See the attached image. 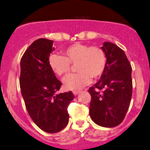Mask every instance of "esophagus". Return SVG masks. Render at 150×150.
I'll return each mask as SVG.
<instances>
[{
  "mask_svg": "<svg viewBox=\"0 0 150 150\" xmlns=\"http://www.w3.org/2000/svg\"><path fill=\"white\" fill-rule=\"evenodd\" d=\"M79 93H80V91H74V92H73V94L75 95V96H77Z\"/></svg>",
  "mask_w": 150,
  "mask_h": 150,
  "instance_id": "obj_1",
  "label": "esophagus"
}]
</instances>
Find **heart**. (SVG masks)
Wrapping results in <instances>:
<instances>
[{
  "mask_svg": "<svg viewBox=\"0 0 150 150\" xmlns=\"http://www.w3.org/2000/svg\"><path fill=\"white\" fill-rule=\"evenodd\" d=\"M52 71L58 76H64L75 64L78 73L69 75L63 80L66 90L76 91L89 83L91 78L97 79L104 73L107 64L106 54L102 48L96 46L75 43L63 51V56L52 54L48 58Z\"/></svg>",
  "mask_w": 150,
  "mask_h": 150,
  "instance_id": "1",
  "label": "heart"
}]
</instances>
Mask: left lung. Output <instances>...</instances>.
Instances as JSON below:
<instances>
[{
  "instance_id": "1",
  "label": "left lung",
  "mask_w": 150,
  "mask_h": 150,
  "mask_svg": "<svg viewBox=\"0 0 150 150\" xmlns=\"http://www.w3.org/2000/svg\"><path fill=\"white\" fill-rule=\"evenodd\" d=\"M105 70L99 81L89 88L92 100L89 115L103 127L117 126L125 118L132 98V67L125 52L116 45L104 42Z\"/></svg>"
}]
</instances>
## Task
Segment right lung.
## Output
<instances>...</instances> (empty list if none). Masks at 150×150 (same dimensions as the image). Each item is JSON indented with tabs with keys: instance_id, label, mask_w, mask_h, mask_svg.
I'll use <instances>...</instances> for the list:
<instances>
[{
	"instance_id": "obj_1",
	"label": "right lung",
	"mask_w": 150,
	"mask_h": 150,
	"mask_svg": "<svg viewBox=\"0 0 150 150\" xmlns=\"http://www.w3.org/2000/svg\"><path fill=\"white\" fill-rule=\"evenodd\" d=\"M53 41L39 38L31 44L21 60L20 87L25 106L33 122L48 133L60 132L69 123L68 106L72 92L56 94L62 82L49 66L54 50Z\"/></svg>"
}]
</instances>
